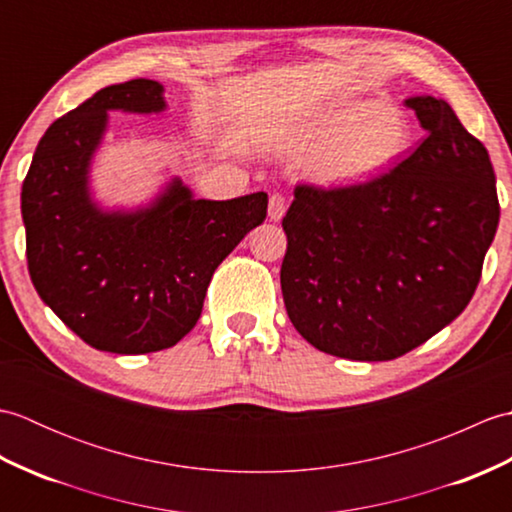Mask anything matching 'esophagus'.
I'll use <instances>...</instances> for the list:
<instances>
[{"mask_svg":"<svg viewBox=\"0 0 512 512\" xmlns=\"http://www.w3.org/2000/svg\"><path fill=\"white\" fill-rule=\"evenodd\" d=\"M286 213V198L281 193H273L268 200V217L273 222H279Z\"/></svg>","mask_w":512,"mask_h":512,"instance_id":"obj_1","label":"esophagus"}]
</instances>
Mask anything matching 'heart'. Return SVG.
Instances as JSON below:
<instances>
[{
    "mask_svg": "<svg viewBox=\"0 0 512 512\" xmlns=\"http://www.w3.org/2000/svg\"><path fill=\"white\" fill-rule=\"evenodd\" d=\"M411 127L398 110L378 103H352L314 118L295 138L301 154H317L314 178L354 184L394 165L409 149Z\"/></svg>",
    "mask_w": 512,
    "mask_h": 512,
    "instance_id": "b5f03b06",
    "label": "heart"
}]
</instances>
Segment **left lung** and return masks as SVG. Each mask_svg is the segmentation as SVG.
Listing matches in <instances>:
<instances>
[{"label": "left lung", "mask_w": 512, "mask_h": 512, "mask_svg": "<svg viewBox=\"0 0 512 512\" xmlns=\"http://www.w3.org/2000/svg\"><path fill=\"white\" fill-rule=\"evenodd\" d=\"M427 138L380 176L297 184L281 292L297 332L350 361H391L469 306L499 224L486 147L449 103L405 101Z\"/></svg>", "instance_id": "obj_1"}]
</instances>
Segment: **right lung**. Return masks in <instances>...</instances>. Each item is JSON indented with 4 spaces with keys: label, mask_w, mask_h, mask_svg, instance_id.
I'll return each mask as SVG.
<instances>
[{
    "label": "right lung",
    "mask_w": 512,
    "mask_h": 512,
    "mask_svg": "<svg viewBox=\"0 0 512 512\" xmlns=\"http://www.w3.org/2000/svg\"><path fill=\"white\" fill-rule=\"evenodd\" d=\"M162 112V85H110L57 118L39 140L21 187L32 286L94 350H167L193 330L215 268L266 220L264 191L195 200L180 180L134 213H105L88 171L107 112Z\"/></svg>",
    "instance_id": "1"
}]
</instances>
